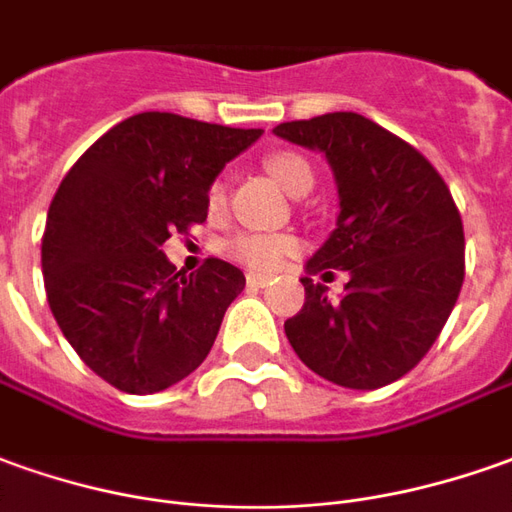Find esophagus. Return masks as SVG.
<instances>
[{
	"label": "esophagus",
	"mask_w": 512,
	"mask_h": 512,
	"mask_svg": "<svg viewBox=\"0 0 512 512\" xmlns=\"http://www.w3.org/2000/svg\"><path fill=\"white\" fill-rule=\"evenodd\" d=\"M267 284H270V278L262 276V273H248L250 290H262V287H267Z\"/></svg>",
	"instance_id": "1"
}]
</instances>
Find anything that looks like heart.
I'll use <instances>...</instances> for the list:
<instances>
[{"instance_id":"1","label":"heart","mask_w":512,"mask_h":512,"mask_svg":"<svg viewBox=\"0 0 512 512\" xmlns=\"http://www.w3.org/2000/svg\"><path fill=\"white\" fill-rule=\"evenodd\" d=\"M267 172L273 175V181L292 197H303L312 192L315 186V172L309 167V161L298 153H273L264 161ZM209 209L217 211L225 203V186L222 183H211ZM298 250V239L290 234H256V231H245L236 234L234 239L225 242V253L234 256L236 262L248 264L253 270H276L281 262Z\"/></svg>"}]
</instances>
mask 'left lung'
Masks as SVG:
<instances>
[{
    "mask_svg": "<svg viewBox=\"0 0 512 512\" xmlns=\"http://www.w3.org/2000/svg\"><path fill=\"white\" fill-rule=\"evenodd\" d=\"M276 136L326 155L340 214L306 262V301L284 323L317 376L376 390L410 373L446 326L465 276L460 211L438 169L412 144L351 111L281 122ZM348 269L340 302L309 275Z\"/></svg>",
    "mask_w": 512,
    "mask_h": 512,
    "instance_id": "1",
    "label": "left lung"
}]
</instances>
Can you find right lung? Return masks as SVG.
I'll return each instance as SVG.
<instances>
[{
	"mask_svg": "<svg viewBox=\"0 0 512 512\" xmlns=\"http://www.w3.org/2000/svg\"><path fill=\"white\" fill-rule=\"evenodd\" d=\"M259 136L147 111L100 136L58 186L41 239L49 309L116 390L161 393L209 357L245 276L222 259L183 276L161 245L206 220L214 178Z\"/></svg>",
	"mask_w": 512,
	"mask_h": 512,
	"instance_id": "add662e5",
	"label": "right lung"
}]
</instances>
